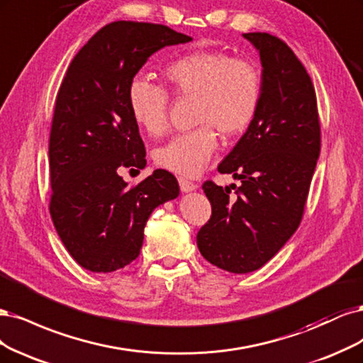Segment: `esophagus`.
I'll use <instances>...</instances> for the list:
<instances>
[{
  "label": "esophagus",
  "instance_id": "obj_1",
  "mask_svg": "<svg viewBox=\"0 0 363 363\" xmlns=\"http://www.w3.org/2000/svg\"><path fill=\"white\" fill-rule=\"evenodd\" d=\"M178 181H179V186H181L182 191H193V190L197 189V184L193 182V181H190V179L179 178Z\"/></svg>",
  "mask_w": 363,
  "mask_h": 363
}]
</instances>
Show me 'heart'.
<instances>
[{
    "instance_id": "1",
    "label": "heart",
    "mask_w": 363,
    "mask_h": 363,
    "mask_svg": "<svg viewBox=\"0 0 363 363\" xmlns=\"http://www.w3.org/2000/svg\"><path fill=\"white\" fill-rule=\"evenodd\" d=\"M169 89L179 98H194L196 130L174 137L155 154L157 164L182 177L201 173L217 149V134L238 137L258 114L262 77L247 58L223 51H191L164 66ZM169 91L145 77L128 87V105L134 122L150 137L169 128Z\"/></svg>"
}]
</instances>
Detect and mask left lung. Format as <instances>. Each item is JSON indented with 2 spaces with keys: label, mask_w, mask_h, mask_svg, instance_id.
<instances>
[{
  "label": "left lung",
  "mask_w": 363,
  "mask_h": 363,
  "mask_svg": "<svg viewBox=\"0 0 363 363\" xmlns=\"http://www.w3.org/2000/svg\"><path fill=\"white\" fill-rule=\"evenodd\" d=\"M242 36L259 51L261 105L218 164L241 185L230 194L229 186L203 182L213 213L197 232L203 258L235 274L258 270L297 230L321 149L317 95L305 66L273 34Z\"/></svg>",
  "instance_id": "8db88e82"
}]
</instances>
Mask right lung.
I'll list each match as a JSON object with an SVG mask.
<instances>
[{"mask_svg":"<svg viewBox=\"0 0 363 363\" xmlns=\"http://www.w3.org/2000/svg\"><path fill=\"white\" fill-rule=\"evenodd\" d=\"M191 38L167 26L116 21L78 51L58 89L50 134V213L58 237L89 272L133 262L154 209L178 197L167 170L128 186L123 169L146 166L128 87L147 58Z\"/></svg>","mask_w":363,"mask_h":363,"instance_id":"right-lung-1","label":"right lung"}]
</instances>
